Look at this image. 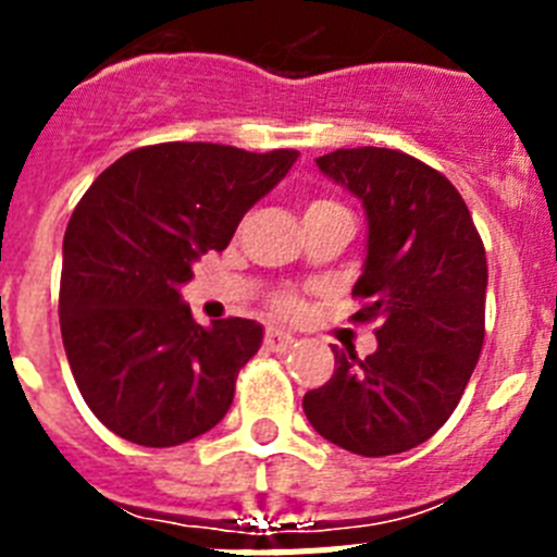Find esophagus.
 <instances>
[{
    "mask_svg": "<svg viewBox=\"0 0 557 557\" xmlns=\"http://www.w3.org/2000/svg\"><path fill=\"white\" fill-rule=\"evenodd\" d=\"M293 343L295 337L289 332H284V329L270 326L268 332H264V348H268V351H287Z\"/></svg>",
    "mask_w": 557,
    "mask_h": 557,
    "instance_id": "1",
    "label": "esophagus"
}]
</instances>
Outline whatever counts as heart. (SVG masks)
Returning <instances> with one entry per match:
<instances>
[{
    "mask_svg": "<svg viewBox=\"0 0 557 557\" xmlns=\"http://www.w3.org/2000/svg\"><path fill=\"white\" fill-rule=\"evenodd\" d=\"M329 209H343V206L332 203V200H312V203L307 206V214H318V211H329ZM304 214V218H307ZM273 307L275 312H282V314H298L301 312V298L295 293H278L273 298Z\"/></svg>",
    "mask_w": 557,
    "mask_h": 557,
    "instance_id": "heart-1",
    "label": "heart"
}]
</instances>
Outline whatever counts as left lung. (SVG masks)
Listing matches in <instances>:
<instances>
[{
    "mask_svg": "<svg viewBox=\"0 0 557 557\" xmlns=\"http://www.w3.org/2000/svg\"><path fill=\"white\" fill-rule=\"evenodd\" d=\"M323 175L362 200L368 256L354 321L379 318L376 351L332 348L334 373L304 396L318 435L362 457L424 444L449 421L485 339L488 262L446 175L387 147L334 150Z\"/></svg>",
    "mask_w": 557,
    "mask_h": 557,
    "instance_id": "left-lung-1",
    "label": "left lung"
}]
</instances>
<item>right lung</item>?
<instances>
[{
	"label": "right lung",
	"instance_id": "right-lung-1",
	"mask_svg": "<svg viewBox=\"0 0 557 557\" xmlns=\"http://www.w3.org/2000/svg\"><path fill=\"white\" fill-rule=\"evenodd\" d=\"M295 159L164 141L125 152L88 186L63 236L61 334L88 410L113 435L164 449L223 421L262 326H200L181 287Z\"/></svg>",
	"mask_w": 557,
	"mask_h": 557
}]
</instances>
